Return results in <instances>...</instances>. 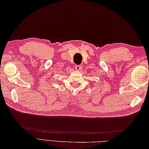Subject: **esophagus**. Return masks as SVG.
<instances>
[{
    "label": "esophagus",
    "mask_w": 149,
    "mask_h": 149,
    "mask_svg": "<svg viewBox=\"0 0 149 149\" xmlns=\"http://www.w3.org/2000/svg\"><path fill=\"white\" fill-rule=\"evenodd\" d=\"M81 68H82V66L81 65H75V69L76 70L79 71V70H81Z\"/></svg>",
    "instance_id": "obj_1"
}]
</instances>
